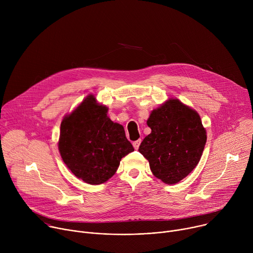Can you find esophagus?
Wrapping results in <instances>:
<instances>
[{
  "label": "esophagus",
  "mask_w": 253,
  "mask_h": 253,
  "mask_svg": "<svg viewBox=\"0 0 253 253\" xmlns=\"http://www.w3.org/2000/svg\"><path fill=\"white\" fill-rule=\"evenodd\" d=\"M140 143H141V140H140V139L137 140V141H134V142H133V147H134L135 149H138L139 146H140Z\"/></svg>",
  "instance_id": "obj_1"
}]
</instances>
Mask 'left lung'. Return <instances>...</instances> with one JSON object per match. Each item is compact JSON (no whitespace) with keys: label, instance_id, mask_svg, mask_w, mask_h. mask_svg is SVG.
<instances>
[{"label":"left lung","instance_id":"8db88e82","mask_svg":"<svg viewBox=\"0 0 253 253\" xmlns=\"http://www.w3.org/2000/svg\"><path fill=\"white\" fill-rule=\"evenodd\" d=\"M151 133L139 152L149 161L153 175L173 185L184 179L199 163L207 135L197 111L170 98L151 111L147 119Z\"/></svg>","mask_w":253,"mask_h":253}]
</instances>
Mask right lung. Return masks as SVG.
Returning a JSON list of instances; mask_svg holds the SVG:
<instances>
[{
    "mask_svg": "<svg viewBox=\"0 0 253 253\" xmlns=\"http://www.w3.org/2000/svg\"><path fill=\"white\" fill-rule=\"evenodd\" d=\"M108 107L88 95L60 127L58 148L66 166L85 183L99 185L117 171L121 159L134 151L124 127L107 116Z\"/></svg>",
    "mask_w": 253,
    "mask_h": 253,
    "instance_id": "1",
    "label": "right lung"
}]
</instances>
